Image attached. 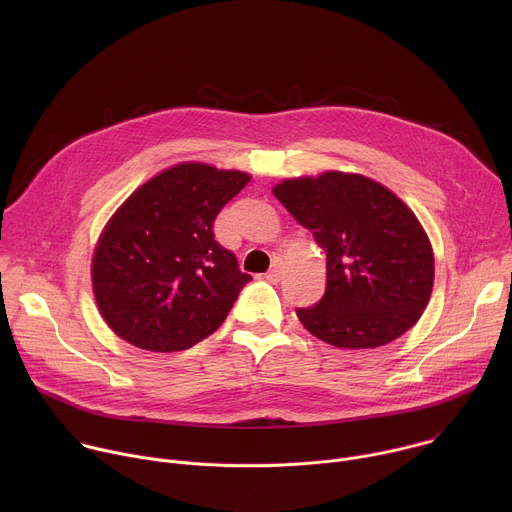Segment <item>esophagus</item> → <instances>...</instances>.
<instances>
[{
	"mask_svg": "<svg viewBox=\"0 0 512 512\" xmlns=\"http://www.w3.org/2000/svg\"><path fill=\"white\" fill-rule=\"evenodd\" d=\"M271 283H279L281 281V277H283V265H281V259H273V263H271V269L267 271V275H265Z\"/></svg>",
	"mask_w": 512,
	"mask_h": 512,
	"instance_id": "34e87169",
	"label": "esophagus"
}]
</instances>
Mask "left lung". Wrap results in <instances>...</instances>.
I'll return each instance as SVG.
<instances>
[{"mask_svg":"<svg viewBox=\"0 0 512 512\" xmlns=\"http://www.w3.org/2000/svg\"><path fill=\"white\" fill-rule=\"evenodd\" d=\"M273 194L326 253L322 300L296 310L310 334L338 348H377L421 318L433 287V251L401 198L344 172L287 178Z\"/></svg>","mask_w":512,"mask_h":512,"instance_id":"obj_1","label":"left lung"}]
</instances>
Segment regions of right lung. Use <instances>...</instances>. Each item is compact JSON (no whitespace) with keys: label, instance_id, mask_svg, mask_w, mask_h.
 Segmentation results:
<instances>
[{"label":"right lung","instance_id":"add662e5","mask_svg":"<svg viewBox=\"0 0 512 512\" xmlns=\"http://www.w3.org/2000/svg\"><path fill=\"white\" fill-rule=\"evenodd\" d=\"M251 180L184 162L139 186L111 216L93 291L109 328L154 352L186 350L221 326L251 275L214 241V218Z\"/></svg>","mask_w":512,"mask_h":512}]
</instances>
